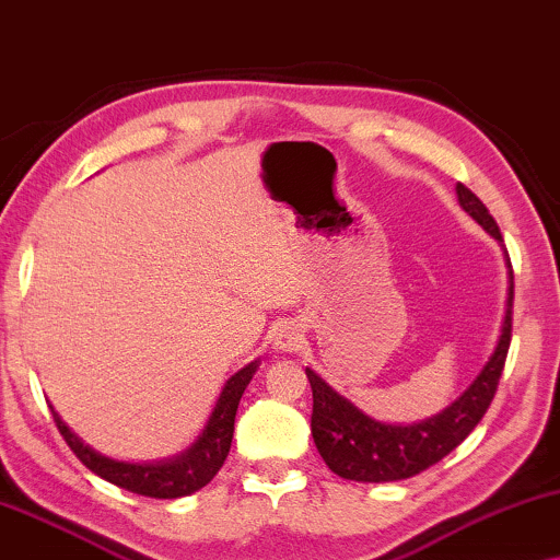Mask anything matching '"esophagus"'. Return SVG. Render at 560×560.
I'll return each mask as SVG.
<instances>
[{
    "label": "esophagus",
    "instance_id": "obj_1",
    "mask_svg": "<svg viewBox=\"0 0 560 560\" xmlns=\"http://www.w3.org/2000/svg\"><path fill=\"white\" fill-rule=\"evenodd\" d=\"M299 342H302V335H299V329L294 325H281L277 332H273V350L277 352H291L299 348Z\"/></svg>",
    "mask_w": 560,
    "mask_h": 560
}]
</instances>
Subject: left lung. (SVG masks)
Masks as SVG:
<instances>
[{
  "label": "left lung",
  "mask_w": 560,
  "mask_h": 560,
  "mask_svg": "<svg viewBox=\"0 0 560 560\" xmlns=\"http://www.w3.org/2000/svg\"><path fill=\"white\" fill-rule=\"evenodd\" d=\"M456 198H459L462 210L469 218H475L502 246V233L490 210L485 208V202L462 183L456 185ZM505 258L510 269V287L498 348H494L490 360L485 362V368L479 370L469 388L452 406H446L444 411L431 416V419L408 423V427L375 421L373 416L362 413L355 404L340 396L332 385L322 381L312 368H306L314 398L312 436L322 459L335 475L352 479V482L408 479L444 459L448 452H454L471 434V429L482 421L494 398V390H498L510 350V337H513V266H510L508 250Z\"/></svg>",
  "instance_id": "8db88e82"
}]
</instances>
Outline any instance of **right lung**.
I'll list each match as a JSON object with an SVG mask.
<instances>
[{"mask_svg":"<svg viewBox=\"0 0 560 560\" xmlns=\"http://www.w3.org/2000/svg\"><path fill=\"white\" fill-rule=\"evenodd\" d=\"M258 368V360L248 362L246 368L228 377L223 393H220L215 408H212L208 423H205L202 434L195 439L190 448H185L183 454L172 456V459L162 462H119L112 456L98 454L96 448L85 444V441L70 431L66 421L60 419L58 411L50 406L52 419L58 423V431L66 439V444L73 448V454L89 467L93 475H98L106 482H112L121 490H129L141 498H154V500H177L185 494H192L202 490L212 477L218 475V469L223 467L228 452H231L233 441V423L235 411H238L241 396L246 390Z\"/></svg>","mask_w":560,"mask_h":560,"instance_id":"add662e5","label":"right lung"}]
</instances>
